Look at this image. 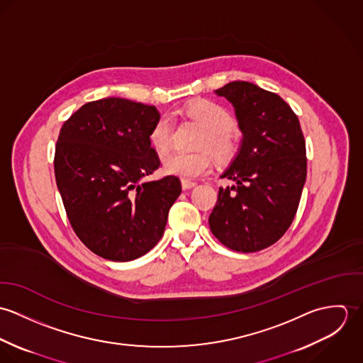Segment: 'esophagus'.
<instances>
[{
	"label": "esophagus",
	"instance_id": "obj_1",
	"mask_svg": "<svg viewBox=\"0 0 363 363\" xmlns=\"http://www.w3.org/2000/svg\"><path fill=\"white\" fill-rule=\"evenodd\" d=\"M194 186H197V183L193 182V180H186V179L182 180V187H183V190H190V189H193Z\"/></svg>",
	"mask_w": 363,
	"mask_h": 363
}]
</instances>
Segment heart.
Masks as SVG:
<instances>
[{"mask_svg":"<svg viewBox=\"0 0 363 363\" xmlns=\"http://www.w3.org/2000/svg\"><path fill=\"white\" fill-rule=\"evenodd\" d=\"M184 113L199 121L206 135L200 148H209L216 159L222 163L232 160L239 151V134L236 131L233 116L226 107L213 101H197L186 106ZM148 140L157 154L163 155L172 145V123L169 117L162 116L156 120L150 130ZM213 166V156L209 151H200L196 154L174 152L163 162V170L167 174L179 176L190 180L204 176Z\"/></svg>","mask_w":363,"mask_h":363,"instance_id":"obj_1","label":"heart"}]
</instances>
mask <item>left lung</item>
Masks as SVG:
<instances>
[{
	"label": "left lung",
	"mask_w": 363,
	"mask_h": 363,
	"mask_svg": "<svg viewBox=\"0 0 363 363\" xmlns=\"http://www.w3.org/2000/svg\"><path fill=\"white\" fill-rule=\"evenodd\" d=\"M236 110L243 133L240 152L222 179L209 215L213 236L226 247L255 253L289 229L306 182V144L295 111L281 96L246 81L216 89Z\"/></svg>",
	"instance_id": "left-lung-1"
}]
</instances>
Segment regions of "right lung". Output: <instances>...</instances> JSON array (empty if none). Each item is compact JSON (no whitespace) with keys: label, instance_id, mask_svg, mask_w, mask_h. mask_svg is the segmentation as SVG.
Returning <instances> with one entry per match:
<instances>
[{"label":"right lung","instance_id":"obj_1","mask_svg":"<svg viewBox=\"0 0 363 363\" xmlns=\"http://www.w3.org/2000/svg\"><path fill=\"white\" fill-rule=\"evenodd\" d=\"M157 118L155 106L106 98L84 104L60 130L54 174L62 204L79 240L104 259L148 253L182 193L176 176L141 182L159 167L148 140Z\"/></svg>","mask_w":363,"mask_h":363}]
</instances>
